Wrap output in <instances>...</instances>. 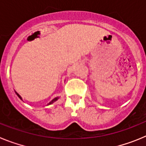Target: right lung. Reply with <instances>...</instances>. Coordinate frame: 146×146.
<instances>
[{"instance_id": "add662e5", "label": "right lung", "mask_w": 146, "mask_h": 146, "mask_svg": "<svg viewBox=\"0 0 146 146\" xmlns=\"http://www.w3.org/2000/svg\"><path fill=\"white\" fill-rule=\"evenodd\" d=\"M17 95H18V94H17ZM18 96H19V98H20V99H21V97H20V96H19V95H18ZM58 99V97H55V98H54V99H52V101H50V102H49V103H48V104H48V105H49V104H52V103H53V102H55V101H57Z\"/></svg>"}]
</instances>
